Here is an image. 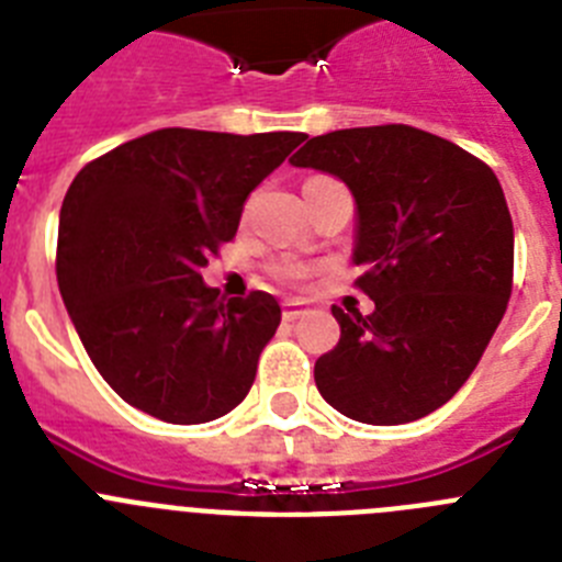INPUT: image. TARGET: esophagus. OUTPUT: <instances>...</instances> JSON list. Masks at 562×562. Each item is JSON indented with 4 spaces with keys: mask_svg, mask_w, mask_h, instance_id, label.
<instances>
[{
    "mask_svg": "<svg viewBox=\"0 0 562 562\" xmlns=\"http://www.w3.org/2000/svg\"><path fill=\"white\" fill-rule=\"evenodd\" d=\"M306 315V306L301 304V301H286L284 304V321H297V317H304Z\"/></svg>",
    "mask_w": 562,
    "mask_h": 562,
    "instance_id": "obj_1",
    "label": "esophagus"
}]
</instances>
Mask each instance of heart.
<instances>
[{
  "instance_id": "1",
  "label": "heart",
  "mask_w": 562,
  "mask_h": 562,
  "mask_svg": "<svg viewBox=\"0 0 562 562\" xmlns=\"http://www.w3.org/2000/svg\"><path fill=\"white\" fill-rule=\"evenodd\" d=\"M278 276L281 278H286V281H292V278H301L304 276V270H301V267H292V265H284V267H278Z\"/></svg>"
}]
</instances>
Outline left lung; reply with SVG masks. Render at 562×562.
<instances>
[{
  "label": "left lung",
  "mask_w": 562,
  "mask_h": 562,
  "mask_svg": "<svg viewBox=\"0 0 562 562\" xmlns=\"http://www.w3.org/2000/svg\"><path fill=\"white\" fill-rule=\"evenodd\" d=\"M355 193L357 278L374 312H342L340 340L315 362L331 408L366 425H405L467 382L513 295L515 233L493 168L414 126L312 137L290 157Z\"/></svg>",
  "instance_id": "1"
}]
</instances>
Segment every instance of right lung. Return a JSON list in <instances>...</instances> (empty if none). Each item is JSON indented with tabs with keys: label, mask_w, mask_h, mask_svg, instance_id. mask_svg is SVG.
I'll use <instances>...</instances> for the list:
<instances>
[{
	"label": "right lung",
	"mask_w": 562,
	"mask_h": 562,
	"mask_svg": "<svg viewBox=\"0 0 562 562\" xmlns=\"http://www.w3.org/2000/svg\"><path fill=\"white\" fill-rule=\"evenodd\" d=\"M304 140L157 128L78 171L58 216V290L128 405L202 425L247 396L281 306L267 292L225 301L200 270L236 236L252 188Z\"/></svg>",
	"instance_id": "1"
}]
</instances>
